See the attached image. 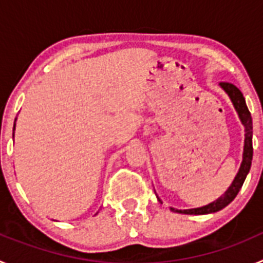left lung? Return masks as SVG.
I'll use <instances>...</instances> for the list:
<instances>
[{
	"label": "left lung",
	"mask_w": 263,
	"mask_h": 263,
	"mask_svg": "<svg viewBox=\"0 0 263 263\" xmlns=\"http://www.w3.org/2000/svg\"><path fill=\"white\" fill-rule=\"evenodd\" d=\"M224 90L231 97L232 103H233L234 108H236L237 113L240 116L241 122L245 126V146H243V159L242 163H241L240 171L237 174V176L234 178L233 183L228 191L222 195L220 199H217L213 203L208 204L205 206H201V208H194V210H185V211H178L174 210V208H170L173 212H179V213H184V215H206V213H213L217 212V211L222 210L228 204L233 200L234 197L237 196L238 191L242 187L243 182H245L246 175L249 173L250 166H252V158H253V143H252V137H253V122H252V116H250V111L246 106L245 99H243L241 90L236 87L232 83H221ZM159 200V199H158Z\"/></svg>",
	"instance_id": "1"
}]
</instances>
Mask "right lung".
I'll use <instances>...</instances> for the list:
<instances>
[{"label": "right lung", "mask_w": 263, "mask_h": 263, "mask_svg": "<svg viewBox=\"0 0 263 263\" xmlns=\"http://www.w3.org/2000/svg\"><path fill=\"white\" fill-rule=\"evenodd\" d=\"M14 126H15V125H14Z\"/></svg>", "instance_id": "obj_1"}]
</instances>
